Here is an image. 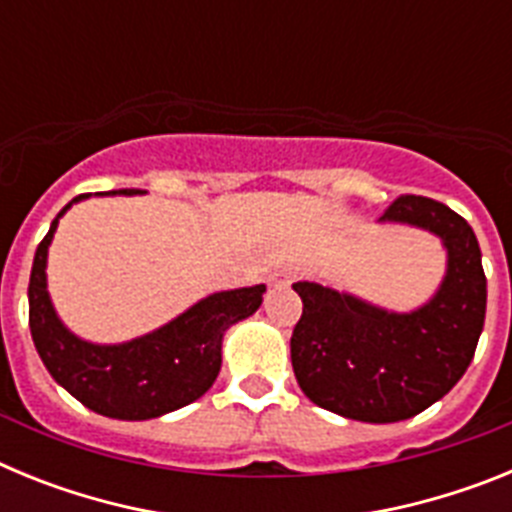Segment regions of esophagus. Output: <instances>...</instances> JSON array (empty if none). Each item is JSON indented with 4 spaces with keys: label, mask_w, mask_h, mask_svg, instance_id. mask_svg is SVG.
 Returning <instances> with one entry per match:
<instances>
[{
    "label": "esophagus",
    "mask_w": 512,
    "mask_h": 512,
    "mask_svg": "<svg viewBox=\"0 0 512 512\" xmlns=\"http://www.w3.org/2000/svg\"><path fill=\"white\" fill-rule=\"evenodd\" d=\"M297 271L295 269H279L274 274H269V284L271 287H287V284L295 282Z\"/></svg>",
    "instance_id": "obj_1"
}]
</instances>
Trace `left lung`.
<instances>
[{
    "mask_svg": "<svg viewBox=\"0 0 512 512\" xmlns=\"http://www.w3.org/2000/svg\"><path fill=\"white\" fill-rule=\"evenodd\" d=\"M379 223L428 230L446 248L436 295L384 310L318 282H295L302 318L289 351L300 390L318 408L361 423H397L449 395L485 325L487 279L472 225L428 197H397Z\"/></svg>",
    "mask_w": 512,
    "mask_h": 512,
    "instance_id": "obj_1",
    "label": "left lung"
}]
</instances>
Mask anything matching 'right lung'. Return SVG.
Returning a JSON list of instances; mask_svg holds the SVG:
<instances>
[{"label":"right lung","mask_w":512,"mask_h":512,"mask_svg":"<svg viewBox=\"0 0 512 512\" xmlns=\"http://www.w3.org/2000/svg\"><path fill=\"white\" fill-rule=\"evenodd\" d=\"M99 194H138L115 189ZM79 194L63 207L40 241L30 271V333L40 359L63 390L94 413L115 420H151L200 400L220 374L223 338L230 325L251 318L264 302L266 284L228 289L202 297L161 328L125 343H92L71 333L58 318L48 295V246L58 220Z\"/></svg>","instance_id":"add662e5"}]
</instances>
